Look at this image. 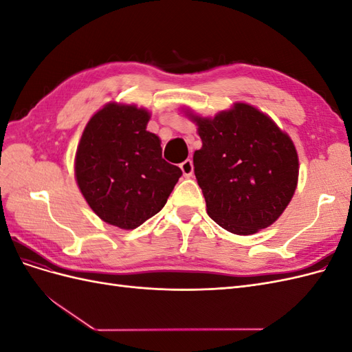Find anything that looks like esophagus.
<instances>
[{
    "label": "esophagus",
    "mask_w": 352,
    "mask_h": 352,
    "mask_svg": "<svg viewBox=\"0 0 352 352\" xmlns=\"http://www.w3.org/2000/svg\"><path fill=\"white\" fill-rule=\"evenodd\" d=\"M180 168H182V173L185 177H190L194 173V163L190 160H185V162L180 164Z\"/></svg>",
    "instance_id": "esophagus-1"
}]
</instances>
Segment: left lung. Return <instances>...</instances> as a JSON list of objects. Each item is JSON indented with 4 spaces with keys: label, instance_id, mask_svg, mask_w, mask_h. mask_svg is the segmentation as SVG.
Returning <instances> with one entry per match:
<instances>
[{
    "label": "left lung",
    "instance_id": "8db88e82",
    "mask_svg": "<svg viewBox=\"0 0 352 352\" xmlns=\"http://www.w3.org/2000/svg\"><path fill=\"white\" fill-rule=\"evenodd\" d=\"M202 141L194 172L208 216L236 235L270 226L289 204L298 184L291 138L252 105L238 102L214 119L189 114Z\"/></svg>",
    "mask_w": 352,
    "mask_h": 352
}]
</instances>
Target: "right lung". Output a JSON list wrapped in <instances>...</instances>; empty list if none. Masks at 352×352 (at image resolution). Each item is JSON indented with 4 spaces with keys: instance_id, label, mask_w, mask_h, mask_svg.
<instances>
[{
    "instance_id": "right-lung-1",
    "label": "right lung",
    "mask_w": 352,
    "mask_h": 352,
    "mask_svg": "<svg viewBox=\"0 0 352 352\" xmlns=\"http://www.w3.org/2000/svg\"><path fill=\"white\" fill-rule=\"evenodd\" d=\"M150 113L111 102L82 133L74 173L82 195L109 225L135 229L164 207L182 170L162 157L146 131Z\"/></svg>"
}]
</instances>
